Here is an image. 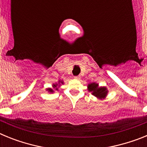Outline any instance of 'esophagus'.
Wrapping results in <instances>:
<instances>
[{
  "label": "esophagus",
  "mask_w": 147,
  "mask_h": 147,
  "mask_svg": "<svg viewBox=\"0 0 147 147\" xmlns=\"http://www.w3.org/2000/svg\"><path fill=\"white\" fill-rule=\"evenodd\" d=\"M74 78L75 79H76V80H80V79H81V76H74Z\"/></svg>",
  "instance_id": "esophagus-1"
}]
</instances>
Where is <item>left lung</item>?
Returning a JSON list of instances; mask_svg holds the SVG:
<instances>
[{"label":"left lung","mask_w":147,"mask_h":147,"mask_svg":"<svg viewBox=\"0 0 147 147\" xmlns=\"http://www.w3.org/2000/svg\"><path fill=\"white\" fill-rule=\"evenodd\" d=\"M88 90L98 99H105L108 94V90L105 86H99L98 83L91 82L88 85Z\"/></svg>","instance_id":"8db88e82"}]
</instances>
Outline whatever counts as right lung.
<instances>
[{
  "label": "right lung",
  "mask_w": 147,
  "mask_h": 147,
  "mask_svg": "<svg viewBox=\"0 0 147 147\" xmlns=\"http://www.w3.org/2000/svg\"><path fill=\"white\" fill-rule=\"evenodd\" d=\"M64 84V82H63V80H59V81H58L57 83H54V84H53L52 85V88H46V91H48V93H54L55 90H59V88H60V86L62 85H63Z\"/></svg>",
  "instance_id": "1"
}]
</instances>
